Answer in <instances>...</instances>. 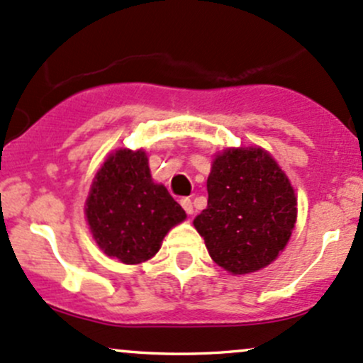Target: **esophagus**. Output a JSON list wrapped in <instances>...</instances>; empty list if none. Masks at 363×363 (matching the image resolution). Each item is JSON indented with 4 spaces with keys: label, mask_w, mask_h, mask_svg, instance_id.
<instances>
[{
    "label": "esophagus",
    "mask_w": 363,
    "mask_h": 363,
    "mask_svg": "<svg viewBox=\"0 0 363 363\" xmlns=\"http://www.w3.org/2000/svg\"><path fill=\"white\" fill-rule=\"evenodd\" d=\"M180 203H182L183 209H185L186 214H194V203H192V201H190L189 197H183L182 201H180Z\"/></svg>",
    "instance_id": "obj_1"
}]
</instances>
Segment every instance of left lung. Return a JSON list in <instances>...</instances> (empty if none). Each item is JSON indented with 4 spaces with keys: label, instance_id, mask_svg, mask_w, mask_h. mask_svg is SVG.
Returning <instances> with one entry per match:
<instances>
[{
    "label": "left lung",
    "instance_id": "8db88e82",
    "mask_svg": "<svg viewBox=\"0 0 363 363\" xmlns=\"http://www.w3.org/2000/svg\"><path fill=\"white\" fill-rule=\"evenodd\" d=\"M207 194V207L194 226L223 269L255 272L286 247L296 223V197L269 152L260 147L223 150L213 161Z\"/></svg>",
    "mask_w": 363,
    "mask_h": 363
}]
</instances>
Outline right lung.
I'll return each mask as SVG.
<instances>
[{
  "label": "right lung",
  "mask_w": 363,
  "mask_h": 363,
  "mask_svg": "<svg viewBox=\"0 0 363 363\" xmlns=\"http://www.w3.org/2000/svg\"><path fill=\"white\" fill-rule=\"evenodd\" d=\"M85 216L109 257L140 264L157 254L166 233L186 218L164 185L154 183L144 150L118 149L96 173Z\"/></svg>",
  "instance_id": "1"
}]
</instances>
